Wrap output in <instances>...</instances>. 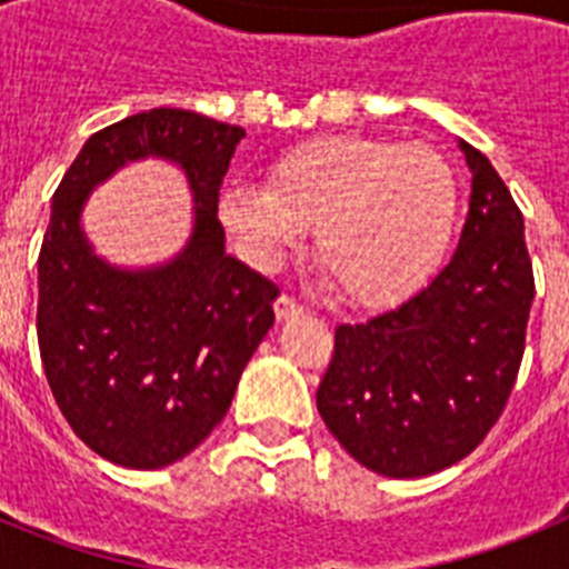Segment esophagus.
Returning <instances> with one entry per match:
<instances>
[{
    "instance_id": "1",
    "label": "esophagus",
    "mask_w": 569,
    "mask_h": 569,
    "mask_svg": "<svg viewBox=\"0 0 569 569\" xmlns=\"http://www.w3.org/2000/svg\"><path fill=\"white\" fill-rule=\"evenodd\" d=\"M273 310H276V316H279V319H293V316L305 313V308H301L299 301H296L293 296H288V293H281L279 299H276Z\"/></svg>"
}]
</instances>
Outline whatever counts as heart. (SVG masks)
Instances as JSON below:
<instances>
[{
  "label": "heart",
  "mask_w": 569,
  "mask_h": 569,
  "mask_svg": "<svg viewBox=\"0 0 569 569\" xmlns=\"http://www.w3.org/2000/svg\"><path fill=\"white\" fill-rule=\"evenodd\" d=\"M459 182L427 144L330 133L276 156L268 184H233L219 219L256 268H276L310 228L345 301L381 308L413 293L445 256Z\"/></svg>",
  "instance_id": "heart-1"
}]
</instances>
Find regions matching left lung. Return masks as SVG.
Returning a JSON list of instances; mask_svg holds the SVG:
<instances>
[{
	"instance_id": "left-lung-1",
	"label": "left lung",
	"mask_w": 569,
	"mask_h": 569,
	"mask_svg": "<svg viewBox=\"0 0 569 569\" xmlns=\"http://www.w3.org/2000/svg\"><path fill=\"white\" fill-rule=\"evenodd\" d=\"M459 248L396 310L336 328L316 390L330 433L367 470L419 479L470 456L499 421L536 296L525 216L481 150Z\"/></svg>"
}]
</instances>
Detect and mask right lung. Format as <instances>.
I'll return each mask as SVG.
<instances>
[{
    "mask_svg": "<svg viewBox=\"0 0 569 569\" xmlns=\"http://www.w3.org/2000/svg\"><path fill=\"white\" fill-rule=\"evenodd\" d=\"M244 130L182 108L102 128L62 176L39 250L37 336L59 410L113 465L184 459L224 419L279 288L224 253L219 188ZM144 154L182 163L197 202L189 248L153 271H116L78 228L90 189Z\"/></svg>",
    "mask_w": 569,
    "mask_h": 569,
    "instance_id": "obj_1",
    "label": "right lung"
}]
</instances>
